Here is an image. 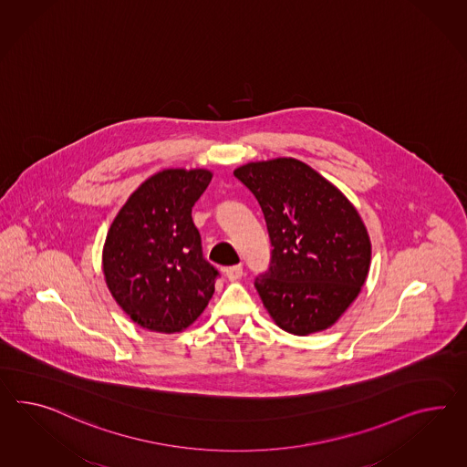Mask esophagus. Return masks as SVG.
<instances>
[{"label":"esophagus","mask_w":467,"mask_h":467,"mask_svg":"<svg viewBox=\"0 0 467 467\" xmlns=\"http://www.w3.org/2000/svg\"><path fill=\"white\" fill-rule=\"evenodd\" d=\"M242 275H244L242 265H232V267L225 269V275H227L228 281H239Z\"/></svg>","instance_id":"34e87169"}]
</instances>
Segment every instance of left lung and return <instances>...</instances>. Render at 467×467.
Segmentation results:
<instances>
[{
  "instance_id": "1",
  "label": "left lung",
  "mask_w": 467,
  "mask_h": 467,
  "mask_svg": "<svg viewBox=\"0 0 467 467\" xmlns=\"http://www.w3.org/2000/svg\"><path fill=\"white\" fill-rule=\"evenodd\" d=\"M263 208L273 245L255 289L273 322L293 335L332 327L359 296L371 240L356 206L322 174L293 157L234 171Z\"/></svg>"
}]
</instances>
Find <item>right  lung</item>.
<instances>
[{
	"mask_svg": "<svg viewBox=\"0 0 467 467\" xmlns=\"http://www.w3.org/2000/svg\"><path fill=\"white\" fill-rule=\"evenodd\" d=\"M213 178L208 169H164L121 206L103 245L111 296L150 332L186 330L208 306L218 271L203 259L192 210Z\"/></svg>",
	"mask_w": 467,
	"mask_h": 467,
	"instance_id": "right-lung-1",
	"label": "right lung"
}]
</instances>
